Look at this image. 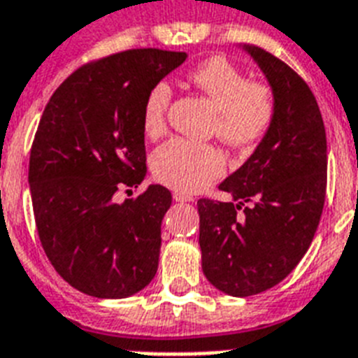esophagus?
<instances>
[{"instance_id": "1", "label": "esophagus", "mask_w": 358, "mask_h": 358, "mask_svg": "<svg viewBox=\"0 0 358 358\" xmlns=\"http://www.w3.org/2000/svg\"><path fill=\"white\" fill-rule=\"evenodd\" d=\"M173 199L176 200V202H191V200H193V196H191V194L180 193V191H174Z\"/></svg>"}]
</instances>
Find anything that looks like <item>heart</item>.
Here are the masks:
<instances>
[{
  "instance_id": "1",
  "label": "heart",
  "mask_w": 358,
  "mask_h": 358,
  "mask_svg": "<svg viewBox=\"0 0 358 358\" xmlns=\"http://www.w3.org/2000/svg\"><path fill=\"white\" fill-rule=\"evenodd\" d=\"M189 80L217 106L213 130L231 147L254 149L272 129L278 112L272 88L250 80L245 69L229 58L211 57L200 62L189 71ZM171 101L173 90L164 80L154 84L145 97L141 127L149 138L167 130ZM150 167L159 184L196 193L224 174L226 156L215 145L176 138L154 150Z\"/></svg>"
}]
</instances>
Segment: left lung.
<instances>
[{"mask_svg": "<svg viewBox=\"0 0 358 358\" xmlns=\"http://www.w3.org/2000/svg\"><path fill=\"white\" fill-rule=\"evenodd\" d=\"M245 49L272 86L274 124L219 185L234 200H199L202 270L237 298L272 289L296 268L313 243L327 187V139L315 95L283 60L255 45Z\"/></svg>", "mask_w": 358, "mask_h": 358, "instance_id": "1", "label": "left lung"}]
</instances>
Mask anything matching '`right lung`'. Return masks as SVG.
Segmentation results:
<instances>
[{
  "mask_svg": "<svg viewBox=\"0 0 358 358\" xmlns=\"http://www.w3.org/2000/svg\"><path fill=\"white\" fill-rule=\"evenodd\" d=\"M187 58L129 49L80 66L49 99L34 134L29 185L42 248L62 280L95 298H127L158 270L162 220L173 196L149 185L141 110L147 94Z\"/></svg>",
  "mask_w": 358,
  "mask_h": 358,
  "instance_id": "add662e5",
  "label": "right lung"
}]
</instances>
